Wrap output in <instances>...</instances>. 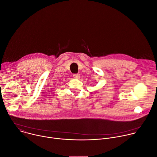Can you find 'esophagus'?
<instances>
[{
	"instance_id": "obj_1",
	"label": "esophagus",
	"mask_w": 157,
	"mask_h": 157,
	"mask_svg": "<svg viewBox=\"0 0 157 157\" xmlns=\"http://www.w3.org/2000/svg\"><path fill=\"white\" fill-rule=\"evenodd\" d=\"M74 77L76 79H78V78H80V75L79 74H74Z\"/></svg>"
}]
</instances>
